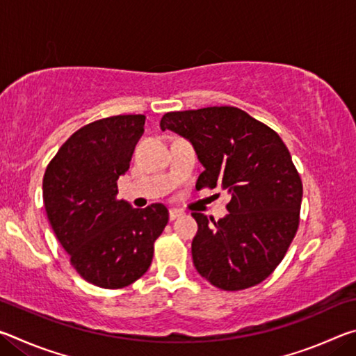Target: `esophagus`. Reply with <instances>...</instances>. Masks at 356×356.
I'll return each instance as SVG.
<instances>
[{"mask_svg": "<svg viewBox=\"0 0 356 356\" xmlns=\"http://www.w3.org/2000/svg\"><path fill=\"white\" fill-rule=\"evenodd\" d=\"M182 215H184V212H182V210H179V209H171L170 210V220L171 221L180 218V216H182Z\"/></svg>", "mask_w": 356, "mask_h": 356, "instance_id": "1", "label": "esophagus"}]
</instances>
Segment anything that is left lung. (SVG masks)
<instances>
[{"label":"left lung","instance_id":"8db88e82","mask_svg":"<svg viewBox=\"0 0 356 356\" xmlns=\"http://www.w3.org/2000/svg\"><path fill=\"white\" fill-rule=\"evenodd\" d=\"M160 127L195 146L204 165L197 190L220 185L231 193L225 218L191 213L200 227L191 243L197 273L222 291H243L267 280L298 231L303 197L284 141L236 106L171 111Z\"/></svg>","mask_w":356,"mask_h":356}]
</instances>
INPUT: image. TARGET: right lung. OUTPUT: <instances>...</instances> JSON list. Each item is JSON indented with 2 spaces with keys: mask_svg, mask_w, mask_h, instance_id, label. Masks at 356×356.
Segmentation results:
<instances>
[{
  "mask_svg": "<svg viewBox=\"0 0 356 356\" xmlns=\"http://www.w3.org/2000/svg\"><path fill=\"white\" fill-rule=\"evenodd\" d=\"M144 119L119 114L84 125L44 174V206L56 238L76 273L104 289L130 286L147 272L155 240L170 220L163 204L134 209L116 197Z\"/></svg>",
  "mask_w": 356,
  "mask_h": 356,
  "instance_id": "obj_1",
  "label": "right lung"
}]
</instances>
